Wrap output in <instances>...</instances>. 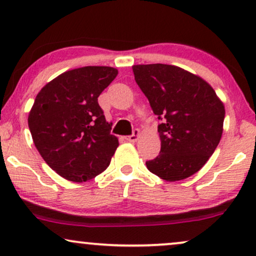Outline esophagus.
Wrapping results in <instances>:
<instances>
[{
  "mask_svg": "<svg viewBox=\"0 0 256 256\" xmlns=\"http://www.w3.org/2000/svg\"><path fill=\"white\" fill-rule=\"evenodd\" d=\"M140 136H141V132H140L138 129H135V130L132 132V134L130 136H128L127 141H129V142H136L140 138Z\"/></svg>",
  "mask_w": 256,
  "mask_h": 256,
  "instance_id": "34e87169",
  "label": "esophagus"
}]
</instances>
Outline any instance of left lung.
Listing matches in <instances>:
<instances>
[{
  "mask_svg": "<svg viewBox=\"0 0 256 256\" xmlns=\"http://www.w3.org/2000/svg\"><path fill=\"white\" fill-rule=\"evenodd\" d=\"M158 124L160 155L146 162L150 172L168 182L202 169L222 135L225 107L208 82L174 65L132 66Z\"/></svg>",
  "mask_w": 256,
  "mask_h": 256,
  "instance_id": "left-lung-1",
  "label": "left lung"
}]
</instances>
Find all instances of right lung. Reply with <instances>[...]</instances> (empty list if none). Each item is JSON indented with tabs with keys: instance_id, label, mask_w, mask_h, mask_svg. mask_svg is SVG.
Returning a JSON list of instances; mask_svg holds the SVG:
<instances>
[{
	"instance_id": "1",
	"label": "right lung",
	"mask_w": 256,
	"mask_h": 256,
	"mask_svg": "<svg viewBox=\"0 0 256 256\" xmlns=\"http://www.w3.org/2000/svg\"><path fill=\"white\" fill-rule=\"evenodd\" d=\"M116 76L110 66L71 70L48 82L34 99L28 118L34 146L65 180L82 183L110 166L118 140L110 134L98 98Z\"/></svg>"
}]
</instances>
